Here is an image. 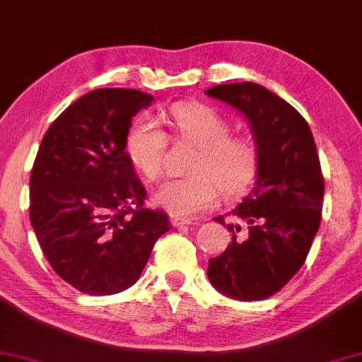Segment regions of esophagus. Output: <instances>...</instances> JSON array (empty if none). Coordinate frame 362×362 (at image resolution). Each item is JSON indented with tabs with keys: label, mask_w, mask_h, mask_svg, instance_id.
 Listing matches in <instances>:
<instances>
[{
	"label": "esophagus",
	"mask_w": 362,
	"mask_h": 362,
	"mask_svg": "<svg viewBox=\"0 0 362 362\" xmlns=\"http://www.w3.org/2000/svg\"><path fill=\"white\" fill-rule=\"evenodd\" d=\"M170 224H172L173 228H180V226H187V224H190V221H187V219H182V218H177V216H172V218H170Z\"/></svg>",
	"instance_id": "obj_1"
}]
</instances>
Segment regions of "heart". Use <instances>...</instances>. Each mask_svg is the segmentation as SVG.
<instances>
[{
  "label": "heart",
  "instance_id": "b5f03b06",
  "mask_svg": "<svg viewBox=\"0 0 362 362\" xmlns=\"http://www.w3.org/2000/svg\"><path fill=\"white\" fill-rule=\"evenodd\" d=\"M168 124L178 139L197 146L190 158L192 175L165 182L155 194V202L177 218H190L211 209L219 190L233 199L250 187L259 168V153L248 138L231 136V126L223 115L201 103L178 102L170 107ZM167 134L149 115H139L129 127L126 155L146 182L163 175Z\"/></svg>",
  "mask_w": 362,
  "mask_h": 362
}]
</instances>
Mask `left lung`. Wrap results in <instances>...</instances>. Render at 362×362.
I'll return each instance as SVG.
<instances>
[{
    "mask_svg": "<svg viewBox=\"0 0 362 362\" xmlns=\"http://www.w3.org/2000/svg\"><path fill=\"white\" fill-rule=\"evenodd\" d=\"M211 98L242 112L259 153L252 192L224 223L231 242L209 259L207 277L224 296L259 301L284 288L305 264L322 221L320 158L308 122L288 102L257 83L206 90Z\"/></svg>",
    "mask_w": 362,
    "mask_h": 362,
    "instance_id": "obj_1",
    "label": "left lung"
}]
</instances>
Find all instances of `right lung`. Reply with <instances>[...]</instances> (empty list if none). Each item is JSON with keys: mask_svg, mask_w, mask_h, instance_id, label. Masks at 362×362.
Instances as JSON below:
<instances>
[{"mask_svg": "<svg viewBox=\"0 0 362 362\" xmlns=\"http://www.w3.org/2000/svg\"><path fill=\"white\" fill-rule=\"evenodd\" d=\"M155 98L98 88L73 102L45 132L30 175V223L61 279L85 294L131 288L168 216L144 206L146 189L126 155L131 120Z\"/></svg>", "mask_w": 362, "mask_h": 362, "instance_id": "1", "label": "right lung"}]
</instances>
